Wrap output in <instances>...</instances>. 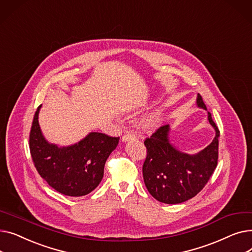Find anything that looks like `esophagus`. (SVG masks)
Instances as JSON below:
<instances>
[{
  "instance_id": "esophagus-1",
  "label": "esophagus",
  "mask_w": 252,
  "mask_h": 252,
  "mask_svg": "<svg viewBox=\"0 0 252 252\" xmlns=\"http://www.w3.org/2000/svg\"><path fill=\"white\" fill-rule=\"evenodd\" d=\"M135 139H136V136L133 135V134H130V133H126L123 136V141L124 142H126V141H129V140H135Z\"/></svg>"
}]
</instances>
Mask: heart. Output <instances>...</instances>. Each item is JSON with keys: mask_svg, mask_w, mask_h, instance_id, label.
<instances>
[{"mask_svg": "<svg viewBox=\"0 0 252 252\" xmlns=\"http://www.w3.org/2000/svg\"><path fill=\"white\" fill-rule=\"evenodd\" d=\"M156 123V115L152 114L148 117H145L144 119H142V122L140 124V126H142V128H151Z\"/></svg>", "mask_w": 252, "mask_h": 252, "instance_id": "b5f03b06", "label": "heart"}]
</instances>
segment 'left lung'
Instances as JSON below:
<instances>
[{
  "mask_svg": "<svg viewBox=\"0 0 252 252\" xmlns=\"http://www.w3.org/2000/svg\"><path fill=\"white\" fill-rule=\"evenodd\" d=\"M197 105L206 110L198 94ZM208 121L216 129V137L196 155L178 151L168 141L167 125L158 127L144 141L147 155L143 164V177L149 193L156 200L177 204L195 197L207 184L218 165L220 130L208 112Z\"/></svg>",
  "mask_w": 252,
  "mask_h": 252,
  "instance_id": "1",
  "label": "left lung"
}]
</instances>
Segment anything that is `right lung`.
<instances>
[{
  "label": "right lung",
  "instance_id": "1",
  "mask_svg": "<svg viewBox=\"0 0 252 252\" xmlns=\"http://www.w3.org/2000/svg\"><path fill=\"white\" fill-rule=\"evenodd\" d=\"M38 106L30 134L33 164L53 189L67 196H84L96 189L104 175V165L118 145L119 137L91 133L78 144L59 148L49 144L38 125Z\"/></svg>",
  "mask_w": 252,
  "mask_h": 252
}]
</instances>
